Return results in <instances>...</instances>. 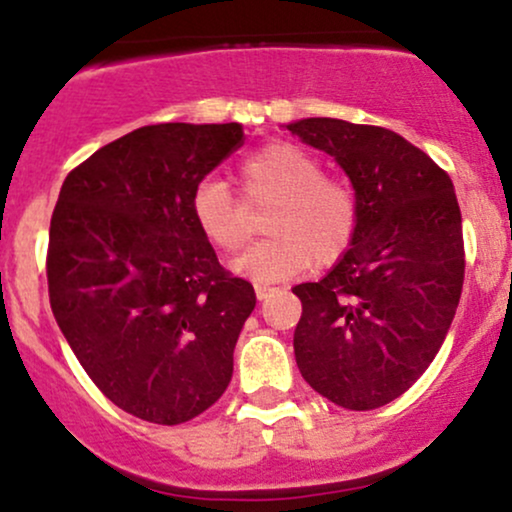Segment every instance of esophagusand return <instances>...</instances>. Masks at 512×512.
Returning a JSON list of instances; mask_svg holds the SVG:
<instances>
[{"label":"esophagus","mask_w":512,"mask_h":512,"mask_svg":"<svg viewBox=\"0 0 512 512\" xmlns=\"http://www.w3.org/2000/svg\"><path fill=\"white\" fill-rule=\"evenodd\" d=\"M272 291H274L272 286H267V284H255V296L260 298V301H264V298H267Z\"/></svg>","instance_id":"obj_1"}]
</instances>
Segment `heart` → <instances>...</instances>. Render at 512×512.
<instances>
[{
  "instance_id": "b5f03b06",
  "label": "heart",
  "mask_w": 512,
  "mask_h": 512,
  "mask_svg": "<svg viewBox=\"0 0 512 512\" xmlns=\"http://www.w3.org/2000/svg\"><path fill=\"white\" fill-rule=\"evenodd\" d=\"M240 187L248 204L272 202L262 221L267 238L233 264L245 279L264 284L301 274L310 264L330 267L354 245L361 221L354 187L325 175L320 158L301 146L274 142L252 151L240 163ZM190 209L216 250L233 255L248 243V211L221 180L199 182Z\"/></svg>"
}]
</instances>
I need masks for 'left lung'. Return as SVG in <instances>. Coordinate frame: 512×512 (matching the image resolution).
Wrapping results in <instances>:
<instances>
[{
	"label": "left lung",
	"instance_id": "1",
	"mask_svg": "<svg viewBox=\"0 0 512 512\" xmlns=\"http://www.w3.org/2000/svg\"><path fill=\"white\" fill-rule=\"evenodd\" d=\"M334 156L361 207L349 252L325 279L293 286V351L305 383L344 409L392 402L436 358L464 281L462 214L450 175L385 127L334 117L286 125Z\"/></svg>",
	"mask_w": 512,
	"mask_h": 512
}]
</instances>
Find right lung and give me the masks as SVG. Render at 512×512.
Here are the masks:
<instances>
[{
	"label": "right lung",
	"instance_id": "1",
	"mask_svg": "<svg viewBox=\"0 0 512 512\" xmlns=\"http://www.w3.org/2000/svg\"><path fill=\"white\" fill-rule=\"evenodd\" d=\"M240 146L238 122L139 127L76 166L52 211V315L98 390L151 424H185L226 392L255 310L190 209Z\"/></svg>",
	"mask_w": 512,
	"mask_h": 512
}]
</instances>
